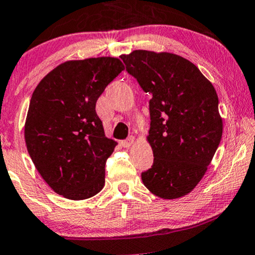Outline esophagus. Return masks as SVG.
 Returning a JSON list of instances; mask_svg holds the SVG:
<instances>
[{
    "label": "esophagus",
    "instance_id": "34e87169",
    "mask_svg": "<svg viewBox=\"0 0 255 255\" xmlns=\"http://www.w3.org/2000/svg\"><path fill=\"white\" fill-rule=\"evenodd\" d=\"M135 141V137L134 136H129L127 139H124V141H121V145L124 146V148H129L132 143Z\"/></svg>",
    "mask_w": 255,
    "mask_h": 255
}]
</instances>
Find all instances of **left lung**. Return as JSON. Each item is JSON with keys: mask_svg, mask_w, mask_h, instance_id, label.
Listing matches in <instances>:
<instances>
[{"mask_svg": "<svg viewBox=\"0 0 255 255\" xmlns=\"http://www.w3.org/2000/svg\"><path fill=\"white\" fill-rule=\"evenodd\" d=\"M126 71L150 93L152 166L142 181L152 194L177 199L193 191L220 145L223 125L213 84L191 61L171 53L121 55Z\"/></svg>", "mask_w": 255, "mask_h": 255, "instance_id": "left-lung-1", "label": "left lung"}]
</instances>
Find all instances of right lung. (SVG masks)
I'll return each instance as SVG.
<instances>
[{"mask_svg": "<svg viewBox=\"0 0 255 255\" xmlns=\"http://www.w3.org/2000/svg\"><path fill=\"white\" fill-rule=\"evenodd\" d=\"M125 69L116 57L68 61L42 78L32 95L25 142L32 162L57 194L84 200L105 184L117 142L107 138L96 103Z\"/></svg>", "mask_w": 255, "mask_h": 255, "instance_id": "add662e5", "label": "right lung"}]
</instances>
